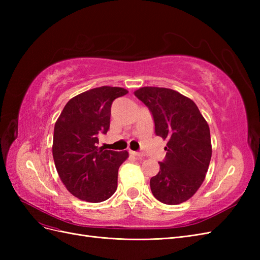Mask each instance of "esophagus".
<instances>
[{
  "label": "esophagus",
  "instance_id": "obj_1",
  "mask_svg": "<svg viewBox=\"0 0 260 260\" xmlns=\"http://www.w3.org/2000/svg\"><path fill=\"white\" fill-rule=\"evenodd\" d=\"M130 153H131L133 156L138 157V158H143V154H141V153H139V152H133V151H131Z\"/></svg>",
  "mask_w": 260,
  "mask_h": 260
}]
</instances>
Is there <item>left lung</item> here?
<instances>
[{
    "instance_id": "left-lung-1",
    "label": "left lung",
    "mask_w": 260,
    "mask_h": 260,
    "mask_svg": "<svg viewBox=\"0 0 260 260\" xmlns=\"http://www.w3.org/2000/svg\"><path fill=\"white\" fill-rule=\"evenodd\" d=\"M153 115L156 136L167 140L165 160L149 181L156 200L178 205L202 185L211 158L208 123L194 102L167 88L144 86L135 92Z\"/></svg>"
}]
</instances>
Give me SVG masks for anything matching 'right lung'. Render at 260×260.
Wrapping results in <instances>:
<instances>
[{
  "instance_id": "right-lung-1",
  "label": "right lung",
  "mask_w": 260,
  "mask_h": 260,
  "mask_svg": "<svg viewBox=\"0 0 260 260\" xmlns=\"http://www.w3.org/2000/svg\"><path fill=\"white\" fill-rule=\"evenodd\" d=\"M127 93L123 88L104 85L78 94L68 101L55 122V167L61 182L77 199L101 203L116 191L118 169L129 154L96 144L99 135L109 129L113 101Z\"/></svg>"
}]
</instances>
